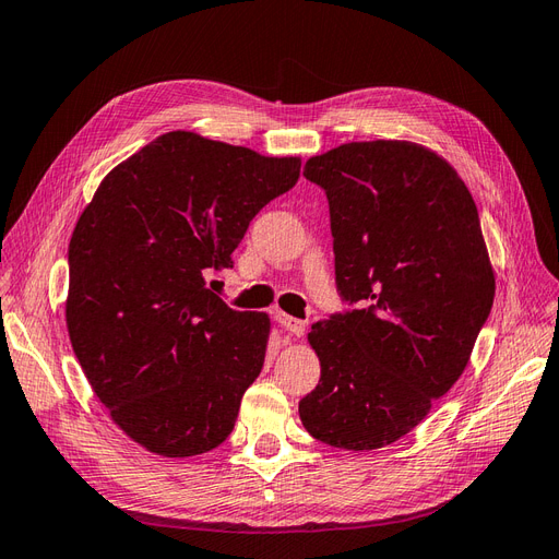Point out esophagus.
<instances>
[{"mask_svg": "<svg viewBox=\"0 0 559 559\" xmlns=\"http://www.w3.org/2000/svg\"><path fill=\"white\" fill-rule=\"evenodd\" d=\"M275 319H277V324H280L284 331H289V333L296 335V337H300L302 333H306V321H300V319H296V317H292V314H286V312H277Z\"/></svg>", "mask_w": 559, "mask_h": 559, "instance_id": "obj_1", "label": "esophagus"}]
</instances>
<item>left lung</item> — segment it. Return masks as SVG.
<instances>
[{
  "instance_id": "left-lung-1",
  "label": "left lung",
  "mask_w": 559,
  "mask_h": 559,
  "mask_svg": "<svg viewBox=\"0 0 559 559\" xmlns=\"http://www.w3.org/2000/svg\"><path fill=\"white\" fill-rule=\"evenodd\" d=\"M302 177L326 193L335 284L359 308L308 333L321 378L300 421L326 445L378 450L450 392L492 310L478 207L454 167L413 142H349Z\"/></svg>"
}]
</instances>
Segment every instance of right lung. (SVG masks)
I'll return each mask as SVG.
<instances>
[{
	"label": "right lung",
	"instance_id": "1",
	"mask_svg": "<svg viewBox=\"0 0 559 559\" xmlns=\"http://www.w3.org/2000/svg\"><path fill=\"white\" fill-rule=\"evenodd\" d=\"M298 177L296 156L175 130L116 165L79 216L67 331L99 403L148 452L193 456L233 431L270 319L228 308L205 273L233 267L251 218Z\"/></svg>",
	"mask_w": 559,
	"mask_h": 559
}]
</instances>
